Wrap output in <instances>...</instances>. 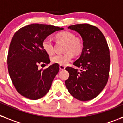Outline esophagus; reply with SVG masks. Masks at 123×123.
I'll return each mask as SVG.
<instances>
[{"instance_id": "esophagus-1", "label": "esophagus", "mask_w": 123, "mask_h": 123, "mask_svg": "<svg viewBox=\"0 0 123 123\" xmlns=\"http://www.w3.org/2000/svg\"><path fill=\"white\" fill-rule=\"evenodd\" d=\"M66 68V67L64 66H62V65H59V69L60 70H64Z\"/></svg>"}]
</instances>
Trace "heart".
<instances>
[{
    "label": "heart",
    "instance_id": "obj_1",
    "mask_svg": "<svg viewBox=\"0 0 123 123\" xmlns=\"http://www.w3.org/2000/svg\"><path fill=\"white\" fill-rule=\"evenodd\" d=\"M56 39L66 42L64 50L66 53L64 54H56L51 59L53 63L65 66L71 60L73 55H79L82 50V43L79 39L75 37V34L71 32L64 31L56 35ZM42 46L44 52L49 55L54 53V44L52 40L46 37L43 41Z\"/></svg>",
    "mask_w": 123,
    "mask_h": 123
}]
</instances>
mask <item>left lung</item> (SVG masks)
I'll return each instance as SVG.
<instances>
[{
    "instance_id": "obj_1",
    "label": "left lung",
    "mask_w": 123,
    "mask_h": 123,
    "mask_svg": "<svg viewBox=\"0 0 123 123\" xmlns=\"http://www.w3.org/2000/svg\"><path fill=\"white\" fill-rule=\"evenodd\" d=\"M68 29L75 31L83 40L80 57L73 62L82 70L66 67L69 77L66 87L73 97L80 101H89L99 94L106 86L110 70V51L101 31L89 24H77Z\"/></svg>"
}]
</instances>
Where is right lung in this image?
Wrapping results in <instances>:
<instances>
[{"label":"right lung","mask_w":123,"mask_h":123,"mask_svg":"<svg viewBox=\"0 0 123 123\" xmlns=\"http://www.w3.org/2000/svg\"><path fill=\"white\" fill-rule=\"evenodd\" d=\"M62 28L33 24L16 31L11 41L7 55L8 71L16 91L24 97L38 99L50 90L59 71L58 64L42 70L39 64H50L42 42L47 36Z\"/></svg>","instance_id":"add662e5"}]
</instances>
